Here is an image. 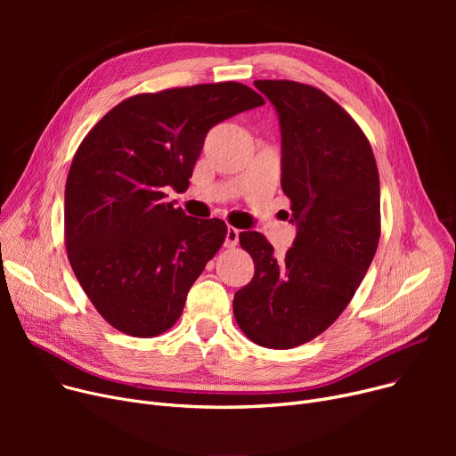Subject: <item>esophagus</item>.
Segmentation results:
<instances>
[{
  "label": "esophagus",
  "mask_w": 456,
  "mask_h": 456,
  "mask_svg": "<svg viewBox=\"0 0 456 456\" xmlns=\"http://www.w3.org/2000/svg\"><path fill=\"white\" fill-rule=\"evenodd\" d=\"M238 234H240V231L234 229V227H227V232H225V248H234L238 244Z\"/></svg>",
  "instance_id": "obj_1"
}]
</instances>
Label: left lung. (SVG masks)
<instances>
[{"instance_id":"8db88e82","label":"left lung","mask_w":456,"mask_h":456,"mask_svg":"<svg viewBox=\"0 0 456 456\" xmlns=\"http://www.w3.org/2000/svg\"><path fill=\"white\" fill-rule=\"evenodd\" d=\"M255 86L281 126V186L297 225L284 256L256 231L240 232L255 262L232 313L246 337L270 349L310 342L344 313L375 256L380 186L370 140L316 86L265 79Z\"/></svg>"}]
</instances>
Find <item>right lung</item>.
Returning <instances> with one entry per match:
<instances>
[{
  "label": "right lung",
  "mask_w": 456,
  "mask_h": 456,
  "mask_svg": "<svg viewBox=\"0 0 456 456\" xmlns=\"http://www.w3.org/2000/svg\"><path fill=\"white\" fill-rule=\"evenodd\" d=\"M260 105V94L234 81L136 94L81 142L64 191L68 260L119 332L153 338L183 314L227 225L186 216L166 201V190L188 188L216 124Z\"/></svg>",
  "instance_id": "1"
}]
</instances>
